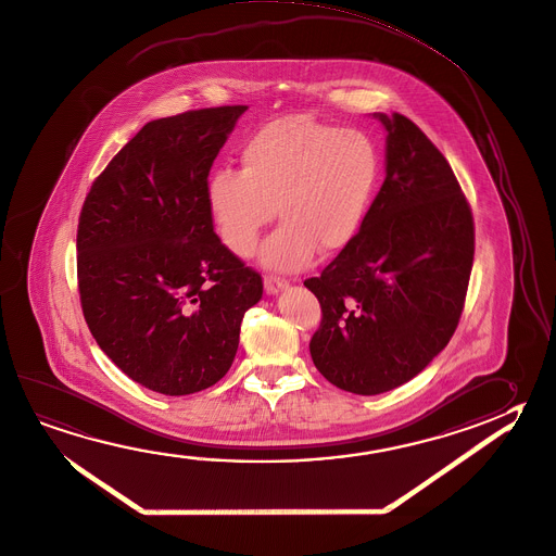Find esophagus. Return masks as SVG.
<instances>
[{
  "mask_svg": "<svg viewBox=\"0 0 556 556\" xmlns=\"http://www.w3.org/2000/svg\"><path fill=\"white\" fill-rule=\"evenodd\" d=\"M264 285L265 291L269 292V294H277L285 287H289V282L281 279V277H274V275H267L264 279Z\"/></svg>",
  "mask_w": 556,
  "mask_h": 556,
  "instance_id": "esophagus-1",
  "label": "esophagus"
}]
</instances>
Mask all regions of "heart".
Returning <instances> with one entry per match:
<instances>
[{
	"instance_id": "1",
	"label": "heart",
	"mask_w": 556,
	"mask_h": 556,
	"mask_svg": "<svg viewBox=\"0 0 556 556\" xmlns=\"http://www.w3.org/2000/svg\"><path fill=\"white\" fill-rule=\"evenodd\" d=\"M380 174L379 148L357 128L308 115L267 123L242 148V172L218 169L206 184V205L223 244L254 254L260 232L281 225L262 250L265 267L294 271L316 250L340 254L369 215Z\"/></svg>"
}]
</instances>
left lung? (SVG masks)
<instances>
[{
	"label": "left lung",
	"mask_w": 556,
	"mask_h": 556,
	"mask_svg": "<svg viewBox=\"0 0 556 556\" xmlns=\"http://www.w3.org/2000/svg\"><path fill=\"white\" fill-rule=\"evenodd\" d=\"M387 128V177L359 235L318 277L311 340L331 384L372 396L414 379L447 345L465 308L475 220L445 156L408 117Z\"/></svg>",
	"instance_id": "left-lung-1"
}]
</instances>
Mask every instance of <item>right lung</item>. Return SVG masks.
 <instances>
[{
    "mask_svg": "<svg viewBox=\"0 0 556 556\" xmlns=\"http://www.w3.org/2000/svg\"><path fill=\"white\" fill-rule=\"evenodd\" d=\"M245 105L150 121L89 189L78 289L99 348L147 389L186 396L223 379L262 275L216 236L206 184Z\"/></svg>",
    "mask_w": 556,
    "mask_h": 556,
    "instance_id": "add662e5",
    "label": "right lung"
}]
</instances>
